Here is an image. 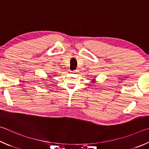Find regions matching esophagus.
<instances>
[{
    "mask_svg": "<svg viewBox=\"0 0 149 149\" xmlns=\"http://www.w3.org/2000/svg\"><path fill=\"white\" fill-rule=\"evenodd\" d=\"M73 73H74V74H77L78 72H79V70H74V72H72Z\"/></svg>",
    "mask_w": 149,
    "mask_h": 149,
    "instance_id": "esophagus-1",
    "label": "esophagus"
}]
</instances>
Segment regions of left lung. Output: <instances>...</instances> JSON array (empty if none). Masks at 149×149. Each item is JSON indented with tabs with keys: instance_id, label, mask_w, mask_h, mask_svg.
<instances>
[{
	"instance_id": "1",
	"label": "left lung",
	"mask_w": 149,
	"mask_h": 149,
	"mask_svg": "<svg viewBox=\"0 0 149 149\" xmlns=\"http://www.w3.org/2000/svg\"><path fill=\"white\" fill-rule=\"evenodd\" d=\"M96 82V79H93V80H92V83H94Z\"/></svg>"
}]
</instances>
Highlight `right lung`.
I'll use <instances>...</instances> for the list:
<instances>
[{
  "mask_svg": "<svg viewBox=\"0 0 149 149\" xmlns=\"http://www.w3.org/2000/svg\"><path fill=\"white\" fill-rule=\"evenodd\" d=\"M49 77V78H50V77Z\"/></svg>",
  "mask_w": 149,
  "mask_h": 149,
  "instance_id": "1",
  "label": "right lung"
}]
</instances>
